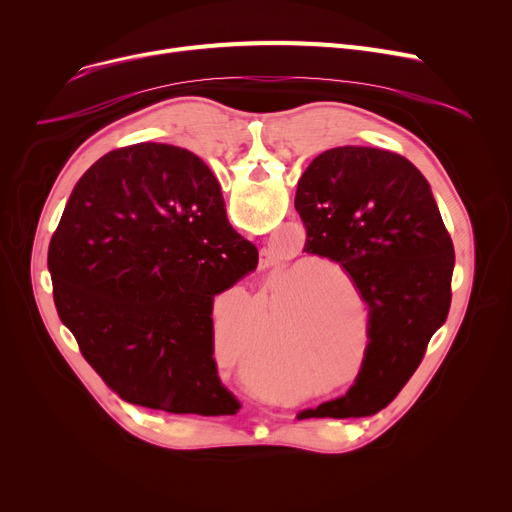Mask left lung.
I'll return each instance as SVG.
<instances>
[{
    "mask_svg": "<svg viewBox=\"0 0 512 512\" xmlns=\"http://www.w3.org/2000/svg\"><path fill=\"white\" fill-rule=\"evenodd\" d=\"M294 207L303 251L340 263L369 307L355 386L297 417L375 415L411 380L450 309L454 247L432 186L398 153L348 145L311 161Z\"/></svg>",
    "mask_w": 512,
    "mask_h": 512,
    "instance_id": "obj_1",
    "label": "left lung"
}]
</instances>
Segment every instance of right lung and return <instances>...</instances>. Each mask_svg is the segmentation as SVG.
<instances>
[{
  "instance_id": "add662e5",
  "label": "right lung",
  "mask_w": 512,
  "mask_h": 512,
  "mask_svg": "<svg viewBox=\"0 0 512 512\" xmlns=\"http://www.w3.org/2000/svg\"><path fill=\"white\" fill-rule=\"evenodd\" d=\"M220 182L166 143L114 149L83 174L49 242L62 324L122 400L234 415L213 359V297L257 267Z\"/></svg>"
}]
</instances>
